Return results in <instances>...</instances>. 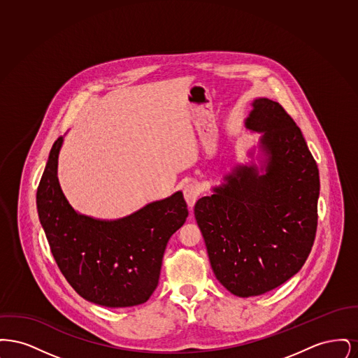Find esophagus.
I'll use <instances>...</instances> for the list:
<instances>
[{
  "instance_id": "34e87169",
  "label": "esophagus",
  "mask_w": 358,
  "mask_h": 358,
  "mask_svg": "<svg viewBox=\"0 0 358 358\" xmlns=\"http://www.w3.org/2000/svg\"><path fill=\"white\" fill-rule=\"evenodd\" d=\"M200 194H201V187L197 182H189L184 187V197L187 200L189 208L194 206Z\"/></svg>"
}]
</instances>
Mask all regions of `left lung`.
Returning a JSON list of instances; mask_svg holds the SVG:
<instances>
[{
	"label": "left lung",
	"instance_id": "obj_1",
	"mask_svg": "<svg viewBox=\"0 0 358 358\" xmlns=\"http://www.w3.org/2000/svg\"><path fill=\"white\" fill-rule=\"evenodd\" d=\"M247 129L263 133L266 154L238 165L194 205L212 270L234 295L248 298L298 273L314 244L320 171L301 129L278 102L255 99Z\"/></svg>",
	"mask_w": 358,
	"mask_h": 358
}]
</instances>
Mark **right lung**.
I'll use <instances>...</instances> for the list:
<instances>
[{"instance_id":"add662e5","label":"right lung","mask_w":358,"mask_h":358,"mask_svg":"<svg viewBox=\"0 0 358 358\" xmlns=\"http://www.w3.org/2000/svg\"><path fill=\"white\" fill-rule=\"evenodd\" d=\"M59 136L37 187L38 219L57 267L72 289L106 307L145 303L158 285L162 257L171 235L182 227L187 206L182 192L118 220L78 213L57 180Z\"/></svg>"}]
</instances>
